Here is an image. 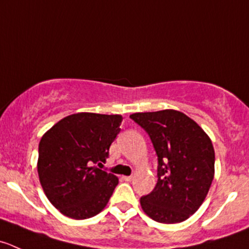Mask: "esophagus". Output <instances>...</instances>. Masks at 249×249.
Segmentation results:
<instances>
[{
  "label": "esophagus",
  "instance_id": "1",
  "mask_svg": "<svg viewBox=\"0 0 249 249\" xmlns=\"http://www.w3.org/2000/svg\"><path fill=\"white\" fill-rule=\"evenodd\" d=\"M123 178H124L125 181H127V182H130V181H132L134 176H123Z\"/></svg>",
  "mask_w": 249,
  "mask_h": 249
}]
</instances>
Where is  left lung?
<instances>
[{"instance_id": "obj_1", "label": "left lung", "mask_w": 249, "mask_h": 249, "mask_svg": "<svg viewBox=\"0 0 249 249\" xmlns=\"http://www.w3.org/2000/svg\"><path fill=\"white\" fill-rule=\"evenodd\" d=\"M158 156V181L141 197L144 213L163 224L185 221L202 206L214 178L212 140L195 120L175 109L134 113Z\"/></svg>"}]
</instances>
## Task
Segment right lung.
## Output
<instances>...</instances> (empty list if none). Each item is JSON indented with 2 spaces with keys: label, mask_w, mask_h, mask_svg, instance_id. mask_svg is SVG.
<instances>
[{
  "label": "right lung",
  "mask_w": 249,
  "mask_h": 249,
  "mask_svg": "<svg viewBox=\"0 0 249 249\" xmlns=\"http://www.w3.org/2000/svg\"><path fill=\"white\" fill-rule=\"evenodd\" d=\"M119 114L76 113L43 134L38 143L37 173L48 201L75 220L103 211L119 180L101 170L120 132Z\"/></svg>",
  "instance_id": "1"
}]
</instances>
